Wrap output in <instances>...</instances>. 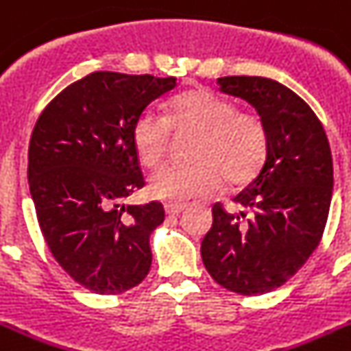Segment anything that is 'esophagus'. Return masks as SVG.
Segmentation results:
<instances>
[{"label":"esophagus","instance_id":"esophagus-1","mask_svg":"<svg viewBox=\"0 0 351 351\" xmlns=\"http://www.w3.org/2000/svg\"><path fill=\"white\" fill-rule=\"evenodd\" d=\"M182 210H185V205H182V203H167L166 205V214H169V216H176Z\"/></svg>","mask_w":351,"mask_h":351}]
</instances>
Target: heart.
Segmentation results:
<instances>
[{
	"label": "heart",
	"instance_id": "obj_1",
	"mask_svg": "<svg viewBox=\"0 0 351 351\" xmlns=\"http://www.w3.org/2000/svg\"><path fill=\"white\" fill-rule=\"evenodd\" d=\"M175 135H194L191 166H164L149 178L152 196L187 202L208 196L219 187H241L258 175L269 148L264 121L237 110L232 99L208 89H193L169 103L167 116L144 110L134 123L132 139L144 166H158Z\"/></svg>",
	"mask_w": 351,
	"mask_h": 351
}]
</instances>
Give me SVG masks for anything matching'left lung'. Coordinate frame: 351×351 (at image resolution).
Segmentation results:
<instances>
[{"mask_svg": "<svg viewBox=\"0 0 351 351\" xmlns=\"http://www.w3.org/2000/svg\"><path fill=\"white\" fill-rule=\"evenodd\" d=\"M217 84L255 107L269 148L255 180L234 198L244 210L214 203L202 258L221 287L255 296L296 275L323 237L334 187L330 144L314 110L285 85L262 76Z\"/></svg>", "mask_w": 351, "mask_h": 351, "instance_id": "8db88e82", "label": "left lung"}]
</instances>
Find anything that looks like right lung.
I'll return each mask as SVG.
<instances>
[{
  "label": "right lung",
  "mask_w": 351,
  "mask_h": 351,
  "mask_svg": "<svg viewBox=\"0 0 351 351\" xmlns=\"http://www.w3.org/2000/svg\"><path fill=\"white\" fill-rule=\"evenodd\" d=\"M176 78L94 71L40 112L28 148V184L44 241L85 289L128 291L152 267L149 234L164 221L158 202L125 205L144 176L132 130Z\"/></svg>",
  "instance_id": "add662e5"
}]
</instances>
